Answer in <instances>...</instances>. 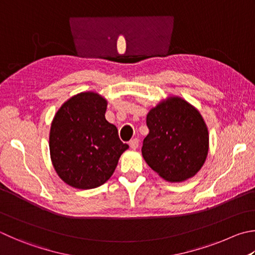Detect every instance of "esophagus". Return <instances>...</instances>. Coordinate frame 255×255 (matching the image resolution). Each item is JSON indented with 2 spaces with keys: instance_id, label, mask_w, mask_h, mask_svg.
Segmentation results:
<instances>
[{
  "instance_id": "obj_1",
  "label": "esophagus",
  "mask_w": 255,
  "mask_h": 255,
  "mask_svg": "<svg viewBox=\"0 0 255 255\" xmlns=\"http://www.w3.org/2000/svg\"><path fill=\"white\" fill-rule=\"evenodd\" d=\"M129 146H130L132 149H136V148L139 146V139H138V138H133V139L129 141Z\"/></svg>"
}]
</instances>
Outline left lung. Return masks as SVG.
<instances>
[{
    "mask_svg": "<svg viewBox=\"0 0 255 255\" xmlns=\"http://www.w3.org/2000/svg\"><path fill=\"white\" fill-rule=\"evenodd\" d=\"M149 133L142 141V157L168 182L193 177L208 152V131L201 114L187 101L172 97L147 115Z\"/></svg>",
    "mask_w": 255,
    "mask_h": 255,
    "instance_id": "left-lung-1",
    "label": "left lung"
}]
</instances>
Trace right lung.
<instances>
[{
  "label": "right lung",
  "mask_w": 255,
  "mask_h": 255,
  "mask_svg": "<svg viewBox=\"0 0 255 255\" xmlns=\"http://www.w3.org/2000/svg\"><path fill=\"white\" fill-rule=\"evenodd\" d=\"M107 101L95 92H81L55 114L50 130V155L64 183L91 189L112 177L128 145L118 129L106 120Z\"/></svg>",
  "instance_id": "1"
}]
</instances>
